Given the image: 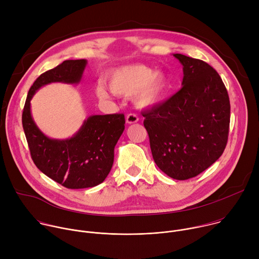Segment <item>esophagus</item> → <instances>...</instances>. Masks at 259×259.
Here are the masks:
<instances>
[{
	"instance_id": "34e87169",
	"label": "esophagus",
	"mask_w": 259,
	"mask_h": 259,
	"mask_svg": "<svg viewBox=\"0 0 259 259\" xmlns=\"http://www.w3.org/2000/svg\"><path fill=\"white\" fill-rule=\"evenodd\" d=\"M138 117L135 115V114H129L127 115L126 117V123L127 124H134V123H137L138 122Z\"/></svg>"
}]
</instances>
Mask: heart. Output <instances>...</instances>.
I'll return each instance as SVG.
<instances>
[{
  "label": "heart",
  "instance_id": "obj_1",
  "mask_svg": "<svg viewBox=\"0 0 259 259\" xmlns=\"http://www.w3.org/2000/svg\"><path fill=\"white\" fill-rule=\"evenodd\" d=\"M170 79L164 71L155 72L151 67L134 64L120 67L113 71L109 79V88L119 96H136L137 102L142 106L158 103L166 94ZM100 98H107L108 93L103 86L96 89Z\"/></svg>",
  "mask_w": 259,
  "mask_h": 259
}]
</instances>
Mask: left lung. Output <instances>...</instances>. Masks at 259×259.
I'll return each instance as SVG.
<instances>
[{"instance_id": "obj_1", "label": "left lung", "mask_w": 259, "mask_h": 259, "mask_svg": "<svg viewBox=\"0 0 259 259\" xmlns=\"http://www.w3.org/2000/svg\"><path fill=\"white\" fill-rule=\"evenodd\" d=\"M173 56L182 64L181 89L142 116L157 166L173 179L186 180L223 155L231 104L227 88L212 66L182 54Z\"/></svg>"}]
</instances>
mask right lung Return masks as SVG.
I'll return each instance as SVG.
<instances>
[{"label": "right lung", "instance_id": "obj_1", "mask_svg": "<svg viewBox=\"0 0 259 259\" xmlns=\"http://www.w3.org/2000/svg\"><path fill=\"white\" fill-rule=\"evenodd\" d=\"M86 65V59L65 60L42 73L28 91L22 113V126L34 165L72 190L96 187L106 178L113 167L115 146L125 129V117L123 114L90 116L70 138L53 139L35 125L30 100L47 84H79Z\"/></svg>", "mask_w": 259, "mask_h": 259}]
</instances>
